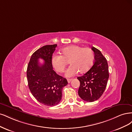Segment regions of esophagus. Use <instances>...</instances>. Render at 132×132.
<instances>
[{
    "label": "esophagus",
    "instance_id": "obj_1",
    "mask_svg": "<svg viewBox=\"0 0 132 132\" xmlns=\"http://www.w3.org/2000/svg\"><path fill=\"white\" fill-rule=\"evenodd\" d=\"M72 80V79H67V82H68V83H70V82Z\"/></svg>",
    "mask_w": 132,
    "mask_h": 132
}]
</instances>
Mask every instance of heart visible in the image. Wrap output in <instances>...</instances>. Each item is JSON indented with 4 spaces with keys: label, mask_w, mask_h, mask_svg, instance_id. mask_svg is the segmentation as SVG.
Listing matches in <instances>:
<instances>
[{
    "label": "heart",
    "mask_w": 132,
    "mask_h": 132,
    "mask_svg": "<svg viewBox=\"0 0 132 132\" xmlns=\"http://www.w3.org/2000/svg\"><path fill=\"white\" fill-rule=\"evenodd\" d=\"M62 55L55 54L52 58L54 69L59 72H62L69 62L71 66L66 71V77L75 76L79 71L85 73L92 66L94 60V53L90 48H83L78 45H71L63 48Z\"/></svg>",
    "instance_id": "1"
}]
</instances>
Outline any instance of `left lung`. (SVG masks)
Listing matches in <instances>:
<instances>
[{"label": "left lung", "instance_id": "8db88e82", "mask_svg": "<svg viewBox=\"0 0 132 132\" xmlns=\"http://www.w3.org/2000/svg\"><path fill=\"white\" fill-rule=\"evenodd\" d=\"M94 63L88 72L77 79L80 82L78 95L87 102L99 99L104 92L109 77L108 63L100 51L92 46Z\"/></svg>", "mask_w": 132, "mask_h": 132}]
</instances>
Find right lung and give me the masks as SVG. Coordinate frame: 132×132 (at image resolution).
I'll return each mask as SVG.
<instances>
[{"label":"right lung","instance_id":"obj_1","mask_svg":"<svg viewBox=\"0 0 132 132\" xmlns=\"http://www.w3.org/2000/svg\"><path fill=\"white\" fill-rule=\"evenodd\" d=\"M57 44L46 45L36 50L31 56L27 69L29 90L40 103L48 106L56 105L62 98L63 87L68 84L66 78L53 70L52 55ZM45 61L40 65L39 59Z\"/></svg>","mask_w":132,"mask_h":132}]
</instances>
